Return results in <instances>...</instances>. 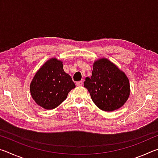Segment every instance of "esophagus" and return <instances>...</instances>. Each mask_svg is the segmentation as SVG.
<instances>
[{
	"mask_svg": "<svg viewBox=\"0 0 158 158\" xmlns=\"http://www.w3.org/2000/svg\"><path fill=\"white\" fill-rule=\"evenodd\" d=\"M76 85H77V86H81V85H83V81H77V82H76Z\"/></svg>",
	"mask_w": 158,
	"mask_h": 158,
	"instance_id": "obj_1",
	"label": "esophagus"
}]
</instances>
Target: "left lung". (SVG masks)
<instances>
[{"instance_id":"left-lung-1","label":"left lung","mask_w":158,"mask_h":158,"mask_svg":"<svg viewBox=\"0 0 158 158\" xmlns=\"http://www.w3.org/2000/svg\"><path fill=\"white\" fill-rule=\"evenodd\" d=\"M84 85L101 110L112 111L125 105L130 94L129 79L123 71L106 58L94 61L92 75Z\"/></svg>"}]
</instances>
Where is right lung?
Instances as JSON below:
<instances>
[{"label": "right lung", "instance_id": "right-lung-1", "mask_svg": "<svg viewBox=\"0 0 158 158\" xmlns=\"http://www.w3.org/2000/svg\"><path fill=\"white\" fill-rule=\"evenodd\" d=\"M74 88L71 77L63 68V61L52 58L37 71L31 82L30 91L37 105L53 109L60 105Z\"/></svg>", "mask_w": 158, "mask_h": 158}]
</instances>
